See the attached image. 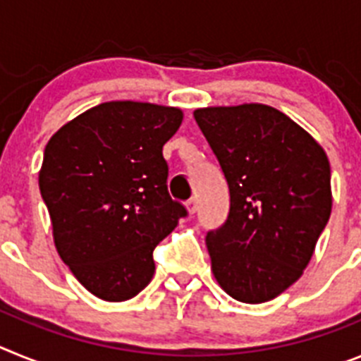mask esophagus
I'll return each instance as SVG.
<instances>
[{
	"label": "esophagus",
	"instance_id": "esophagus-1",
	"mask_svg": "<svg viewBox=\"0 0 361 361\" xmlns=\"http://www.w3.org/2000/svg\"><path fill=\"white\" fill-rule=\"evenodd\" d=\"M186 208H188V213L190 215H193V213H197V209H199V202H197V199L193 197V199H190L186 202Z\"/></svg>",
	"mask_w": 361,
	"mask_h": 361
}]
</instances>
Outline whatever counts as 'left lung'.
<instances>
[{
    "instance_id": "obj_1",
    "label": "left lung",
    "mask_w": 361,
    "mask_h": 361,
    "mask_svg": "<svg viewBox=\"0 0 361 361\" xmlns=\"http://www.w3.org/2000/svg\"><path fill=\"white\" fill-rule=\"evenodd\" d=\"M193 116L231 197L224 226L206 237L213 276L238 302H269L302 276L329 220V159L267 104L197 108Z\"/></svg>"
}]
</instances>
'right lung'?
Here are the masks:
<instances>
[{"label":"right lung","instance_id":"add662e5","mask_svg":"<svg viewBox=\"0 0 361 361\" xmlns=\"http://www.w3.org/2000/svg\"><path fill=\"white\" fill-rule=\"evenodd\" d=\"M175 106L110 101L50 137L39 190L56 250L86 291L124 302L152 282L153 250L186 215L166 186L162 146L183 123Z\"/></svg>","mask_w":361,"mask_h":361}]
</instances>
